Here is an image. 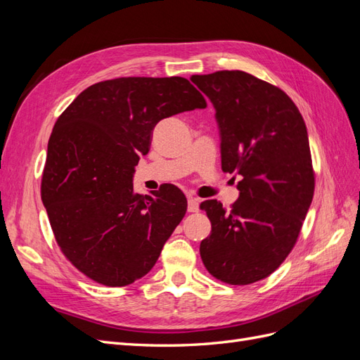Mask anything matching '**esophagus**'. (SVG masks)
Masks as SVG:
<instances>
[{
  "mask_svg": "<svg viewBox=\"0 0 360 360\" xmlns=\"http://www.w3.org/2000/svg\"><path fill=\"white\" fill-rule=\"evenodd\" d=\"M198 207H200V204H198L197 198H193V197L188 198V212H191V213L198 212Z\"/></svg>",
  "mask_w": 360,
  "mask_h": 360,
  "instance_id": "1",
  "label": "esophagus"
}]
</instances>
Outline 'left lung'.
I'll list each match as a JSON object with an SVG mask.
<instances>
[{"mask_svg": "<svg viewBox=\"0 0 360 360\" xmlns=\"http://www.w3.org/2000/svg\"><path fill=\"white\" fill-rule=\"evenodd\" d=\"M221 129L222 171L242 176L240 197L226 210L207 200L200 209L212 233L200 245L209 274L248 285L284 263L297 242L314 197L307 124L279 86L242 70L193 75Z\"/></svg>", "mask_w": 360, "mask_h": 360, "instance_id": "obj_1", "label": "left lung"}]
</instances>
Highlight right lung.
I'll return each instance as SVG.
<instances>
[{
	"label": "right lung",
	"mask_w": 360,
	"mask_h": 360,
	"mask_svg": "<svg viewBox=\"0 0 360 360\" xmlns=\"http://www.w3.org/2000/svg\"><path fill=\"white\" fill-rule=\"evenodd\" d=\"M205 106L186 78L129 76L90 85L58 117L40 192L61 252L81 274L124 287L156 264L188 201L174 184L136 193L135 165L162 118Z\"/></svg>",
	"instance_id": "obj_1"
}]
</instances>
